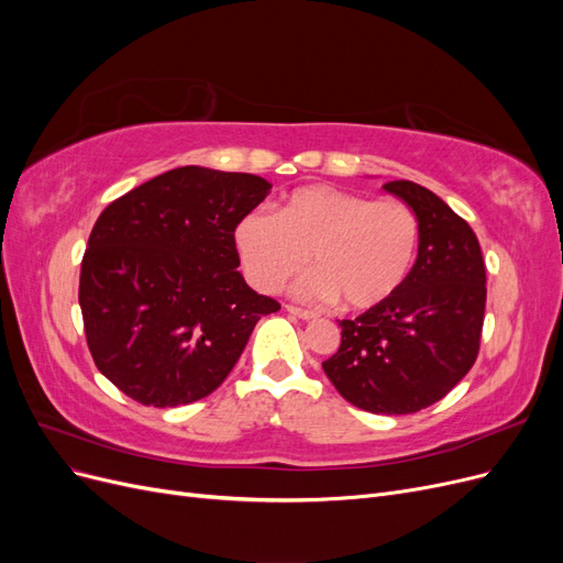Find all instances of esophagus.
<instances>
[{
	"label": "esophagus",
	"mask_w": 563,
	"mask_h": 563,
	"mask_svg": "<svg viewBox=\"0 0 563 563\" xmlns=\"http://www.w3.org/2000/svg\"><path fill=\"white\" fill-rule=\"evenodd\" d=\"M286 310L288 312H291L294 317H298V319H305V321H308V319H314L317 314L314 312H310V310H302V308H294V305H286Z\"/></svg>",
	"instance_id": "esophagus-1"
}]
</instances>
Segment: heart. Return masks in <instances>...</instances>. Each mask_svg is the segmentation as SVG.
<instances>
[{
	"label": "heart",
	"instance_id": "b5f03b06",
	"mask_svg": "<svg viewBox=\"0 0 563 563\" xmlns=\"http://www.w3.org/2000/svg\"><path fill=\"white\" fill-rule=\"evenodd\" d=\"M418 236V218L399 199L305 185L282 201L279 213H246L234 228V249L258 291H279L312 258L317 272L296 286L300 298H343L350 310H371L411 275Z\"/></svg>",
	"mask_w": 563,
	"mask_h": 563
}]
</instances>
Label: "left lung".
I'll list each match as a JSON object with an SVG mask.
<instances>
[{"instance_id":"obj_1","label":"left lung","mask_w":563,"mask_h":563,"mask_svg":"<svg viewBox=\"0 0 563 563\" xmlns=\"http://www.w3.org/2000/svg\"><path fill=\"white\" fill-rule=\"evenodd\" d=\"M383 190L418 218V258L399 291L356 319L338 321L340 347L323 373L356 408L406 416L467 376L479 352L486 267L472 228L444 199L411 180Z\"/></svg>"}]
</instances>
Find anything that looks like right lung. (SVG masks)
Wrapping results in <instances>:
<instances>
[{
	"mask_svg": "<svg viewBox=\"0 0 563 563\" xmlns=\"http://www.w3.org/2000/svg\"><path fill=\"white\" fill-rule=\"evenodd\" d=\"M253 174L166 172L100 213L79 305L93 362L145 406L203 399L228 378L255 323L279 310L244 282L234 228L269 195Z\"/></svg>",
	"mask_w": 563,
	"mask_h": 563,
	"instance_id": "1",
	"label": "right lung"
}]
</instances>
